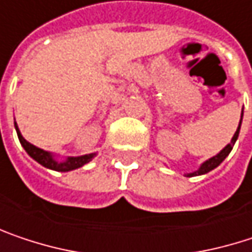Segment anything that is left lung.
I'll return each instance as SVG.
<instances>
[{"label":"left lung","instance_id":"obj_1","mask_svg":"<svg viewBox=\"0 0 252 252\" xmlns=\"http://www.w3.org/2000/svg\"><path fill=\"white\" fill-rule=\"evenodd\" d=\"M241 120H242V115H241ZM240 128H241V121H240V126L237 128V131H235V134H234V137H232V140H231V143L225 147L223 150H220L219 153H218L217 156H214L212 158H209V160H206L200 167H199V170H196L193 173H189V174H186L188 177H192V176H199V174H205V173L211 172V170H214L215 167H218L223 160H225V157L231 153V150L234 147V144H235V141H237V138H238V135H240Z\"/></svg>","mask_w":252,"mask_h":252}]
</instances>
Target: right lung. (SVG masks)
I'll return each mask as SVG.
<instances>
[{"label": "right lung", "instance_id": "right-lung-1", "mask_svg": "<svg viewBox=\"0 0 252 252\" xmlns=\"http://www.w3.org/2000/svg\"><path fill=\"white\" fill-rule=\"evenodd\" d=\"M14 126H15L18 140H20V143L24 147V150L27 151V154L30 157H33L37 163H40L41 166H44L47 169H52V170H56V172H70V170H75V169H79L82 166H85L86 163H89L95 157V153H92V154H85V156H80V157H67L64 161H58L52 156V153L38 149V147L33 146L32 143H29L21 135V132H20V129H18V126H17L15 123H14Z\"/></svg>", "mask_w": 252, "mask_h": 252}]
</instances>
